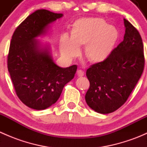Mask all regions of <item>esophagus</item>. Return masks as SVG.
<instances>
[{
	"mask_svg": "<svg viewBox=\"0 0 147 147\" xmlns=\"http://www.w3.org/2000/svg\"><path fill=\"white\" fill-rule=\"evenodd\" d=\"M77 74H78V77L84 76V72H83L82 70H81V69H79V70H78V72H77Z\"/></svg>",
	"mask_w": 147,
	"mask_h": 147,
	"instance_id": "1",
	"label": "esophagus"
}]
</instances>
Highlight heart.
Returning a JSON list of instances; mask_svg holds the SVG:
<instances>
[{
	"label": "heart",
	"instance_id": "1",
	"mask_svg": "<svg viewBox=\"0 0 147 147\" xmlns=\"http://www.w3.org/2000/svg\"><path fill=\"white\" fill-rule=\"evenodd\" d=\"M119 39L116 28L100 18H83L72 24L70 38L61 37L60 49L67 59L79 54V47L84 45V55L90 63L97 64L110 56Z\"/></svg>",
	"mask_w": 147,
	"mask_h": 147
}]
</instances>
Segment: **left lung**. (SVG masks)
I'll return each instance as SVG.
<instances>
[{
  "instance_id": "8db88e82",
  "label": "left lung",
  "mask_w": 147,
  "mask_h": 147,
  "mask_svg": "<svg viewBox=\"0 0 147 147\" xmlns=\"http://www.w3.org/2000/svg\"><path fill=\"white\" fill-rule=\"evenodd\" d=\"M124 40L105 61L92 65L86 72L90 88L87 105L100 114L113 112L128 99L144 67V45L139 31L124 19Z\"/></svg>"
}]
</instances>
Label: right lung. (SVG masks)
I'll use <instances>...</instances> for the list:
<instances>
[{
	"label": "right lung",
	"instance_id": "right-lung-1",
	"mask_svg": "<svg viewBox=\"0 0 147 147\" xmlns=\"http://www.w3.org/2000/svg\"><path fill=\"white\" fill-rule=\"evenodd\" d=\"M62 13L37 10L15 30L8 55V69L16 94L36 110L50 107L60 97L65 84L74 78L78 66L60 67L54 63L50 47L36 38L47 33L50 23Z\"/></svg>",
	"mask_w": 147,
	"mask_h": 147
}]
</instances>
